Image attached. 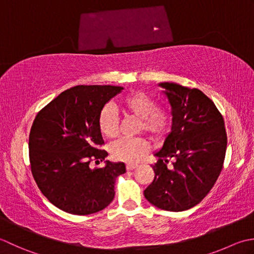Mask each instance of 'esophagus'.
<instances>
[{
	"mask_svg": "<svg viewBox=\"0 0 254 254\" xmlns=\"http://www.w3.org/2000/svg\"><path fill=\"white\" fill-rule=\"evenodd\" d=\"M138 167L137 164H127V167H126V169H127V171H132V170H134Z\"/></svg>",
	"mask_w": 254,
	"mask_h": 254,
	"instance_id": "1",
	"label": "esophagus"
}]
</instances>
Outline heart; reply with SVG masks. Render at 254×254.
<instances>
[{"mask_svg":"<svg viewBox=\"0 0 254 254\" xmlns=\"http://www.w3.org/2000/svg\"><path fill=\"white\" fill-rule=\"evenodd\" d=\"M123 112L139 120L138 131L146 132L153 139H162L170 131L172 114L165 107H158L157 101L143 92H131L120 101ZM97 126L103 137L113 139L120 133V122L111 105L98 113ZM149 143L143 138L120 139L111 146V154L118 161L136 163L149 151Z\"/></svg>","mask_w":254,"mask_h":254,"instance_id":"1","label":"heart"}]
</instances>
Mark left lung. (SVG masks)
I'll list each match as a JSON object with an SVG mask.
<instances>
[{"instance_id": "left-lung-1", "label": "left lung", "mask_w": 254, "mask_h": 254, "mask_svg": "<svg viewBox=\"0 0 254 254\" xmlns=\"http://www.w3.org/2000/svg\"><path fill=\"white\" fill-rule=\"evenodd\" d=\"M159 85L172 108V127L154 153V179L143 194L160 209L183 211L201 201L219 177L227 148L225 122L201 91L169 82ZM168 157L176 159L171 168Z\"/></svg>"}]
</instances>
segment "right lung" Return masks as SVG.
Returning a JSON list of instances; mask_svg holds the SVG:
<instances>
[{
    "label": "right lung",
    "mask_w": 254,
    "mask_h": 254,
    "mask_svg": "<svg viewBox=\"0 0 254 254\" xmlns=\"http://www.w3.org/2000/svg\"><path fill=\"white\" fill-rule=\"evenodd\" d=\"M123 90L114 85H76L62 92L35 117L29 133V161L35 182L51 204L65 213L90 215L104 209L115 196L123 162L90 163L107 157L97 126L98 113Z\"/></svg>",
    "instance_id": "obj_1"
}]
</instances>
